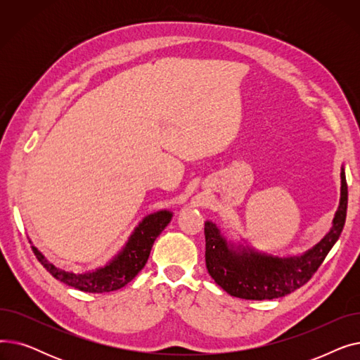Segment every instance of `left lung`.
Here are the masks:
<instances>
[{
  "label": "left lung",
  "mask_w": 360,
  "mask_h": 360,
  "mask_svg": "<svg viewBox=\"0 0 360 360\" xmlns=\"http://www.w3.org/2000/svg\"><path fill=\"white\" fill-rule=\"evenodd\" d=\"M340 204L330 232L314 248L296 257H274L245 248L221 236L213 221H205V266L217 285L240 299L264 300L286 296L315 274L342 233L347 213V182L342 167Z\"/></svg>",
  "instance_id": "1"
}]
</instances>
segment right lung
<instances>
[{
    "label": "right lung",
    "mask_w": 360,
    "mask_h": 360,
    "mask_svg": "<svg viewBox=\"0 0 360 360\" xmlns=\"http://www.w3.org/2000/svg\"><path fill=\"white\" fill-rule=\"evenodd\" d=\"M170 219H172V213L169 210H160L146 216L129 236L122 251L115 255V258L110 259L105 267L96 269L94 271L75 274L61 270L51 264L37 251V248L32 247V250L46 271H49L56 280L65 283L67 286L89 293L113 292L128 285L143 270L148 259L151 247H153L156 238L169 224Z\"/></svg>",
    "instance_id": "1"
}]
</instances>
